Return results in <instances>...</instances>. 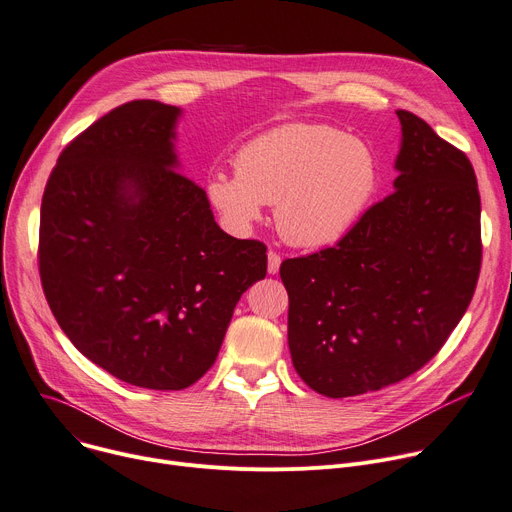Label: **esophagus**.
Masks as SVG:
<instances>
[{"mask_svg": "<svg viewBox=\"0 0 512 512\" xmlns=\"http://www.w3.org/2000/svg\"><path fill=\"white\" fill-rule=\"evenodd\" d=\"M280 263H282V257H280L278 251H269L267 253V271H269V274H278Z\"/></svg>", "mask_w": 512, "mask_h": 512, "instance_id": "34e87169", "label": "esophagus"}]
</instances>
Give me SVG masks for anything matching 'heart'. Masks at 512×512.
<instances>
[{
  "label": "heart",
  "mask_w": 512,
  "mask_h": 512,
  "mask_svg": "<svg viewBox=\"0 0 512 512\" xmlns=\"http://www.w3.org/2000/svg\"><path fill=\"white\" fill-rule=\"evenodd\" d=\"M234 175L212 173L206 193L234 228H247L276 203V226L296 247H327L344 238L377 189L370 148L329 125L290 123L247 142Z\"/></svg>",
  "instance_id": "b5f03b06"
}]
</instances>
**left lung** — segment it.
Listing matches in <instances>:
<instances>
[{
    "label": "left lung",
    "instance_id": "left-lung-1",
    "mask_svg": "<svg viewBox=\"0 0 512 512\" xmlns=\"http://www.w3.org/2000/svg\"><path fill=\"white\" fill-rule=\"evenodd\" d=\"M397 117L395 191L335 247L280 265L292 364L333 399L379 391L430 362L480 278L482 206L469 158L418 115Z\"/></svg>",
    "mask_w": 512,
    "mask_h": 512
}]
</instances>
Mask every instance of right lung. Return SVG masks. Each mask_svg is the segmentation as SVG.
<instances>
[{
    "instance_id": "1",
    "label": "right lung",
    "mask_w": 512,
    "mask_h": 512,
    "mask_svg": "<svg viewBox=\"0 0 512 512\" xmlns=\"http://www.w3.org/2000/svg\"><path fill=\"white\" fill-rule=\"evenodd\" d=\"M179 109L131 100L63 148L39 228V274L72 344L113 377L179 391L206 374L267 247L226 234L175 170Z\"/></svg>"
}]
</instances>
